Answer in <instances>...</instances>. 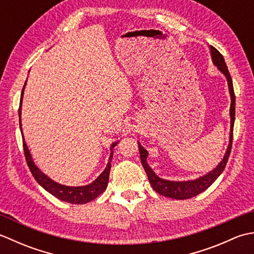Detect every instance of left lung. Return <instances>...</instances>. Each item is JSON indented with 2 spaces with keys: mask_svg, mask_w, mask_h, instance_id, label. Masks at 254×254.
Returning <instances> with one entry per match:
<instances>
[{
  "mask_svg": "<svg viewBox=\"0 0 254 254\" xmlns=\"http://www.w3.org/2000/svg\"><path fill=\"white\" fill-rule=\"evenodd\" d=\"M210 49V55H212V61L218 67V69L222 72L226 78H227L228 87H229V94L231 98V104H230V137H229V144L227 150H226V154L222 161L218 164L216 168L213 169L208 174L204 175L203 177H199L195 180H189V181H169L161 179L157 175L155 174L153 169L150 168L149 165L147 164V156L148 153L147 150L145 149L139 142L138 144V150H139V156H141V161L144 167L145 171H146V175L148 177L149 183L152 185L154 190L161 194V195L176 198V199H186V198H191L193 196L197 195V194L202 193L203 191L206 190L207 188L212 186V183L217 179V178L222 175L224 171L226 165H227V161L230 155L231 150V145H233V132H234V123H235V112H236V96L234 91V86H233V79H231L230 73L226 65L224 57L220 55L217 49H215L213 46L209 47Z\"/></svg>",
  "mask_w": 254,
  "mask_h": 254,
  "instance_id": "obj_1",
  "label": "left lung"
}]
</instances>
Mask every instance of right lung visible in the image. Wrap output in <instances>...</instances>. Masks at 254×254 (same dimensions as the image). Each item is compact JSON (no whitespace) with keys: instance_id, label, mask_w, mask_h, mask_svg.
<instances>
[{"instance_id":"1","label":"right lung","mask_w":254,"mask_h":254,"mask_svg":"<svg viewBox=\"0 0 254 254\" xmlns=\"http://www.w3.org/2000/svg\"><path fill=\"white\" fill-rule=\"evenodd\" d=\"M24 89H25V85H24L23 90H21L20 105H19V109H18L20 130H21V123H20V121H21L20 120L21 100H23ZM21 134H23V130H21ZM116 145H117V143H113L111 146V149H113V147H115ZM23 146H24V153H25L27 165H28L31 174H32V176H34L36 181L39 183V185L44 188L46 191L51 193L53 196L58 197L59 199H61V201L72 203V204H85V203L93 201V199H95L97 196H99L100 194L106 190V188L108 186V181H109L111 160L113 157L112 152H111L110 158H109V163H108L106 169L102 171V174L98 178H97L95 181L89 183V185H87V186L67 187V186H63V185H60V183L53 181L46 174H44V172H42L39 168H38L35 164L34 159H32V156L30 154V150H29L28 146H27V144L25 142V138H23Z\"/></svg>"}]
</instances>
